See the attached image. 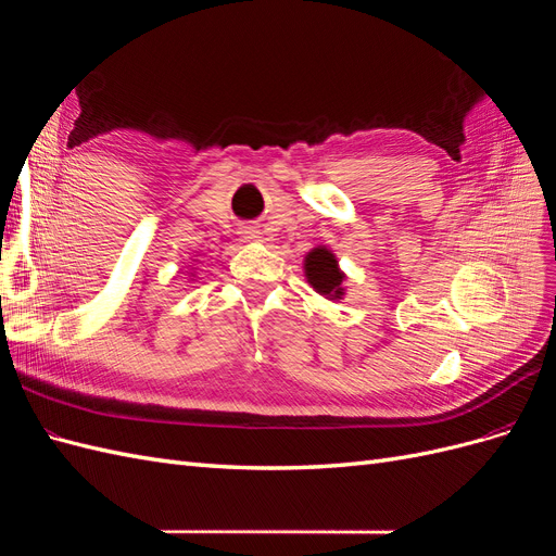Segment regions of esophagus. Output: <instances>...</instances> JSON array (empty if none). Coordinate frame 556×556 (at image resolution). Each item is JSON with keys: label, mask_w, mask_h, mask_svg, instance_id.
<instances>
[{"label": "esophagus", "mask_w": 556, "mask_h": 556, "mask_svg": "<svg viewBox=\"0 0 556 556\" xmlns=\"http://www.w3.org/2000/svg\"><path fill=\"white\" fill-rule=\"evenodd\" d=\"M243 239L245 241H262V231L257 227H245L243 229Z\"/></svg>", "instance_id": "esophagus-1"}]
</instances>
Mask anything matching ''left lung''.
<instances>
[{
	"mask_svg": "<svg viewBox=\"0 0 556 556\" xmlns=\"http://www.w3.org/2000/svg\"><path fill=\"white\" fill-rule=\"evenodd\" d=\"M304 276L311 288L329 301H341L345 296L343 282L348 276L341 271L339 260L327 245L313 248L304 257Z\"/></svg>",
	"mask_w": 556,
	"mask_h": 556,
	"instance_id": "left-lung-1",
	"label": "left lung"
}]
</instances>
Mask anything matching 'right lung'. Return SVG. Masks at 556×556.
<instances>
[{
    "label": "right lung",
    "mask_w": 556,
    "mask_h": 556,
    "mask_svg": "<svg viewBox=\"0 0 556 556\" xmlns=\"http://www.w3.org/2000/svg\"><path fill=\"white\" fill-rule=\"evenodd\" d=\"M190 276H194V274H190Z\"/></svg>",
    "instance_id": "right-lung-1"
}]
</instances>
